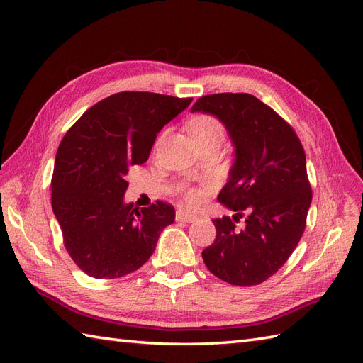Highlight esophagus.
Segmentation results:
<instances>
[{
    "mask_svg": "<svg viewBox=\"0 0 363 363\" xmlns=\"http://www.w3.org/2000/svg\"><path fill=\"white\" fill-rule=\"evenodd\" d=\"M175 219L180 223H194L199 219V215H195L192 212H186V211H177V215H175Z\"/></svg>",
    "mask_w": 363,
    "mask_h": 363,
    "instance_id": "34e87169",
    "label": "esophagus"
}]
</instances>
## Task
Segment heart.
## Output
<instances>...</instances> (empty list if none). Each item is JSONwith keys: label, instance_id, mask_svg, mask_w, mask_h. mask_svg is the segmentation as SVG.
I'll return each instance as SVG.
<instances>
[{"label": "heart", "instance_id": "heart-1", "mask_svg": "<svg viewBox=\"0 0 363 363\" xmlns=\"http://www.w3.org/2000/svg\"><path fill=\"white\" fill-rule=\"evenodd\" d=\"M189 130L195 139L199 140H207V139H224V127L219 121L211 115H199L191 119ZM203 191L200 189H189L186 194V200L191 204H196L203 200Z\"/></svg>", "mask_w": 363, "mask_h": 363}]
</instances>
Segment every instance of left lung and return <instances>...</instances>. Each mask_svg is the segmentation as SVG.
Here are the masks:
<instances>
[{
  "label": "left lung",
  "instance_id": "left-lung-1",
  "mask_svg": "<svg viewBox=\"0 0 363 363\" xmlns=\"http://www.w3.org/2000/svg\"><path fill=\"white\" fill-rule=\"evenodd\" d=\"M191 112L219 119L235 148L218 200L235 215L213 219L215 242L203 250L213 276L252 286L276 274L298 245L312 203L306 155L292 127L250 94H213ZM246 215V227L234 223Z\"/></svg>",
  "mask_w": 363,
  "mask_h": 363
}]
</instances>
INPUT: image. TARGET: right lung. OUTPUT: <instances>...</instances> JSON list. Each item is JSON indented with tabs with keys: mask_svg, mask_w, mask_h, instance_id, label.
I'll return each instance as SVG.
<instances>
[{
	"mask_svg": "<svg viewBox=\"0 0 363 363\" xmlns=\"http://www.w3.org/2000/svg\"><path fill=\"white\" fill-rule=\"evenodd\" d=\"M192 98L119 92L96 103L62 139L51 204L71 259L94 279H119L151 257L175 211L125 203L128 168L148 160L157 133Z\"/></svg>",
	"mask_w": 363,
	"mask_h": 363,
	"instance_id": "obj_1",
	"label": "right lung"
}]
</instances>
